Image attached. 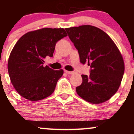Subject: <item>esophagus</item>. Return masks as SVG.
Wrapping results in <instances>:
<instances>
[{
  "label": "esophagus",
  "instance_id": "1",
  "mask_svg": "<svg viewBox=\"0 0 134 134\" xmlns=\"http://www.w3.org/2000/svg\"><path fill=\"white\" fill-rule=\"evenodd\" d=\"M65 72L66 74H74L75 73L74 72H71V71H68V70H65V71H64Z\"/></svg>",
  "mask_w": 134,
  "mask_h": 134
}]
</instances>
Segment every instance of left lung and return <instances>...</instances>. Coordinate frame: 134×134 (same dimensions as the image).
<instances>
[{"label":"left lung","instance_id":"left-lung-1","mask_svg":"<svg viewBox=\"0 0 134 134\" xmlns=\"http://www.w3.org/2000/svg\"><path fill=\"white\" fill-rule=\"evenodd\" d=\"M78 50L81 64L90 65V75H82L77 94L93 104L110 99L120 86L125 70L124 58L114 41L105 32L91 25L65 28Z\"/></svg>","mask_w":134,"mask_h":134}]
</instances>
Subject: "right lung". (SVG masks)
Returning a JSON list of instances; mask_svg holds the SVG:
<instances>
[{
    "mask_svg": "<svg viewBox=\"0 0 134 134\" xmlns=\"http://www.w3.org/2000/svg\"><path fill=\"white\" fill-rule=\"evenodd\" d=\"M67 36L64 28L45 27L27 32L17 41L9 55L7 69L19 94L36 101L53 93L64 70L44 67V59L53 57L56 43Z\"/></svg>",
    "mask_w": 134,
    "mask_h": 134,
    "instance_id": "obj_1",
    "label": "right lung"
}]
</instances>
